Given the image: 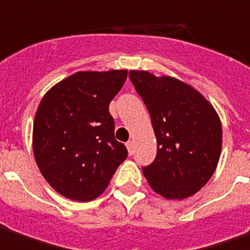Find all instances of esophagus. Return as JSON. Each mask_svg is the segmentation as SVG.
Returning <instances> with one entry per match:
<instances>
[{"instance_id":"1","label":"esophagus","mask_w":250,"mask_h":250,"mask_svg":"<svg viewBox=\"0 0 250 250\" xmlns=\"http://www.w3.org/2000/svg\"><path fill=\"white\" fill-rule=\"evenodd\" d=\"M126 148H128L129 154H133V142H128L126 143Z\"/></svg>"}]
</instances>
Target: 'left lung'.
I'll return each instance as SVG.
<instances>
[{
    "instance_id": "obj_1",
    "label": "left lung",
    "mask_w": 250,
    "mask_h": 250,
    "mask_svg": "<svg viewBox=\"0 0 250 250\" xmlns=\"http://www.w3.org/2000/svg\"><path fill=\"white\" fill-rule=\"evenodd\" d=\"M129 79L151 115L158 151L143 167L149 187L166 199H185L214 174L222 149V125L214 107L177 79L130 70Z\"/></svg>"
}]
</instances>
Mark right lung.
Wrapping results in <instances>:
<instances>
[{
  "label": "right lung",
  "mask_w": 250,
  "mask_h": 250,
  "mask_svg": "<svg viewBox=\"0 0 250 250\" xmlns=\"http://www.w3.org/2000/svg\"><path fill=\"white\" fill-rule=\"evenodd\" d=\"M126 76V70L79 72L41 101L32 132L35 161L46 181L68 199L94 200L128 156L115 140L108 111Z\"/></svg>",
  "instance_id": "add662e5"
}]
</instances>
